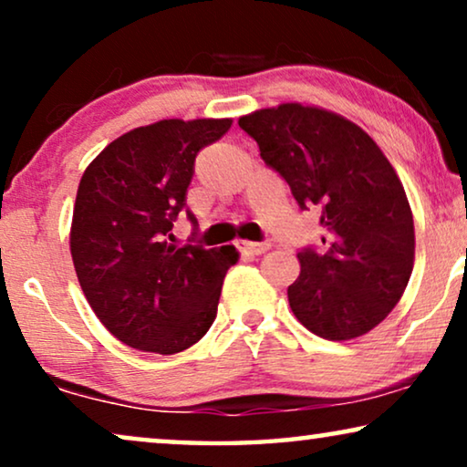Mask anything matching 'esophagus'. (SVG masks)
<instances>
[{"label":"esophagus","mask_w":467,"mask_h":467,"mask_svg":"<svg viewBox=\"0 0 467 467\" xmlns=\"http://www.w3.org/2000/svg\"><path fill=\"white\" fill-rule=\"evenodd\" d=\"M238 248L242 254H246V257H257V254H264L270 244L267 242H248V240H240L238 242Z\"/></svg>","instance_id":"esophagus-1"}]
</instances>
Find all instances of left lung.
<instances>
[{
    "label": "left lung",
    "mask_w": 467,
    "mask_h": 467,
    "mask_svg": "<svg viewBox=\"0 0 467 467\" xmlns=\"http://www.w3.org/2000/svg\"><path fill=\"white\" fill-rule=\"evenodd\" d=\"M238 125L297 206L317 210L323 246L297 253L286 289L297 321L325 340L368 334L400 302L414 264V223L393 165L361 127L302 104L265 108Z\"/></svg>",
    "instance_id": "8db88e82"
}]
</instances>
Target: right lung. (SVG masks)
<instances>
[{
	"label": "right lung",
	"mask_w": 467,
	"mask_h": 467,
	"mask_svg": "<svg viewBox=\"0 0 467 467\" xmlns=\"http://www.w3.org/2000/svg\"><path fill=\"white\" fill-rule=\"evenodd\" d=\"M232 119H168L138 127L93 159L76 193L69 251L87 302L127 347L174 355L216 318L234 246L165 242L187 206L195 157ZM187 219L197 225L195 214Z\"/></svg>",
	"instance_id": "right-lung-1"
}]
</instances>
